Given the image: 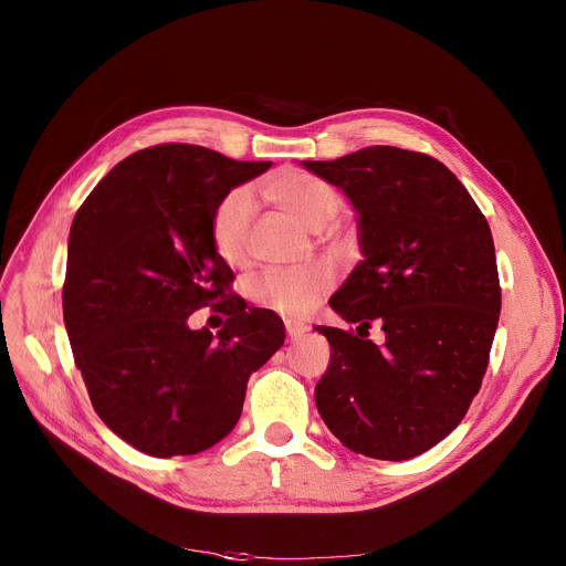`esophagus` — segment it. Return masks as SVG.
Masks as SVG:
<instances>
[{"instance_id": "34e87169", "label": "esophagus", "mask_w": 566, "mask_h": 566, "mask_svg": "<svg viewBox=\"0 0 566 566\" xmlns=\"http://www.w3.org/2000/svg\"><path fill=\"white\" fill-rule=\"evenodd\" d=\"M310 331V325L301 323V321H286V335H289V342H298L305 333Z\"/></svg>"}]
</instances>
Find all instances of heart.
<instances>
[{"label":"heart","instance_id":"obj_1","mask_svg":"<svg viewBox=\"0 0 566 566\" xmlns=\"http://www.w3.org/2000/svg\"><path fill=\"white\" fill-rule=\"evenodd\" d=\"M265 195L312 229L333 222L344 208V199L333 184L303 169L280 171L273 181H268ZM250 222L252 195L248 188H233L216 203L211 222H208V235H211L216 254L227 265H241L245 261ZM333 286V268L310 263L265 271L250 282L248 291L259 307L301 318L307 316Z\"/></svg>","mask_w":566,"mask_h":566}]
</instances>
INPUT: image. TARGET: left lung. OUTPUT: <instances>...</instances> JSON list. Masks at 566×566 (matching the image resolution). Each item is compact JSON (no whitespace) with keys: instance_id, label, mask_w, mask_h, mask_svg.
I'll return each instance as SVG.
<instances>
[{"instance_id":"left-lung-1","label":"left lung","mask_w":566,"mask_h":566,"mask_svg":"<svg viewBox=\"0 0 566 566\" xmlns=\"http://www.w3.org/2000/svg\"><path fill=\"white\" fill-rule=\"evenodd\" d=\"M303 165L348 195L365 254L331 298L358 335L316 325L331 344L316 408L350 452L412 459L459 427L482 388L500 318L489 222L427 154L367 146ZM371 322L380 347L359 339Z\"/></svg>"}]
</instances>
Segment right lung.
I'll use <instances>...</instances> for the list:
<instances>
[{
    "mask_svg": "<svg viewBox=\"0 0 566 566\" xmlns=\"http://www.w3.org/2000/svg\"><path fill=\"white\" fill-rule=\"evenodd\" d=\"M271 165L148 146L77 208L62 293L75 367L98 418L144 454L213 448L241 418L250 374L284 344L275 312L231 293L208 235L216 203ZM201 306L228 316L218 336L187 328Z\"/></svg>",
    "mask_w": 566,
    "mask_h": 566,
    "instance_id": "1",
    "label": "right lung"
}]
</instances>
